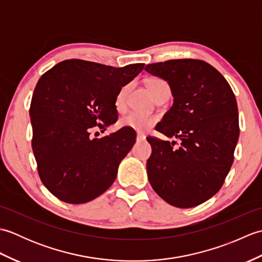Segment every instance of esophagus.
Returning <instances> with one entry per match:
<instances>
[{"label":"esophagus","instance_id":"1","mask_svg":"<svg viewBox=\"0 0 262 262\" xmlns=\"http://www.w3.org/2000/svg\"><path fill=\"white\" fill-rule=\"evenodd\" d=\"M145 135H143V134H140V133H138L137 134V136H136V140H137V142H143V141H145Z\"/></svg>","mask_w":262,"mask_h":262}]
</instances>
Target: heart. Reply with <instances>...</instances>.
Masks as SVG:
<instances>
[{"label":"heart","mask_w":262,"mask_h":262,"mask_svg":"<svg viewBox=\"0 0 262 262\" xmlns=\"http://www.w3.org/2000/svg\"><path fill=\"white\" fill-rule=\"evenodd\" d=\"M148 90L151 92L154 98H158L161 93L165 90H169V86L166 83L161 79H151L147 82ZM129 84H126L122 86L118 91L115 99V105L117 110H122L126 105V98L128 91H129ZM158 120V117L154 115H148L140 113V111H130V113L126 114L120 119L119 124L121 127H127L135 129L137 132H145L148 128H151Z\"/></svg>","instance_id":"1"}]
</instances>
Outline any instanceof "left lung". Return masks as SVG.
<instances>
[{"instance_id":"1","label":"left lung","mask_w":262,"mask_h":262,"mask_svg":"<svg viewBox=\"0 0 262 262\" xmlns=\"http://www.w3.org/2000/svg\"><path fill=\"white\" fill-rule=\"evenodd\" d=\"M145 71L169 83L173 105L155 129L181 141L147 137V177L154 191L179 208L203 204L220 190L240 134L234 93L225 77L200 59H170Z\"/></svg>"}]
</instances>
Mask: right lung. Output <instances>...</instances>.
I'll use <instances>...</instances> for the list:
<instances>
[{"instance_id": "add662e5", "label": "right lung", "mask_w": 262, "mask_h": 262, "mask_svg": "<svg viewBox=\"0 0 262 262\" xmlns=\"http://www.w3.org/2000/svg\"><path fill=\"white\" fill-rule=\"evenodd\" d=\"M143 69L68 59L39 79L30 104L31 145L41 182L59 200L84 204L114 183L136 133L127 127L101 138L91 133L117 121V93Z\"/></svg>"}]
</instances>
